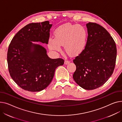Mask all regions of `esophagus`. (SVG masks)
<instances>
[{
    "label": "esophagus",
    "mask_w": 122,
    "mask_h": 122,
    "mask_svg": "<svg viewBox=\"0 0 122 122\" xmlns=\"http://www.w3.org/2000/svg\"><path fill=\"white\" fill-rule=\"evenodd\" d=\"M70 62L69 61L65 60V62H64V64H66V65H67V64H68Z\"/></svg>",
    "instance_id": "obj_1"
}]
</instances>
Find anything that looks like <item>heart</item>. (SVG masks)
<instances>
[{"label": "heart", "instance_id": "b5f03b06", "mask_svg": "<svg viewBox=\"0 0 122 122\" xmlns=\"http://www.w3.org/2000/svg\"><path fill=\"white\" fill-rule=\"evenodd\" d=\"M88 32L84 26L80 24L66 23L57 28L54 38H50L48 46L50 49L59 51L61 46L71 56H76L84 50L87 44Z\"/></svg>", "mask_w": 122, "mask_h": 122}]
</instances>
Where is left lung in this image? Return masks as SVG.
I'll use <instances>...</instances> for the list:
<instances>
[{
	"label": "left lung",
	"mask_w": 122,
	"mask_h": 122,
	"mask_svg": "<svg viewBox=\"0 0 122 122\" xmlns=\"http://www.w3.org/2000/svg\"><path fill=\"white\" fill-rule=\"evenodd\" d=\"M86 26V46L73 60L76 66L73 78L82 88L93 90L104 84L113 74L117 48L114 40L104 27L94 22L87 23Z\"/></svg>",
	"instance_id": "1"
}]
</instances>
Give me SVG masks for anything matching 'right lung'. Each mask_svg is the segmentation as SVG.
Returning a JSON list of instances; mask_svg holds the SVG:
<instances>
[{"instance_id":"obj_1","label":"right lung","mask_w":122,"mask_h":122,"mask_svg":"<svg viewBox=\"0 0 122 122\" xmlns=\"http://www.w3.org/2000/svg\"><path fill=\"white\" fill-rule=\"evenodd\" d=\"M51 26L48 21L29 23L15 35L9 45L7 63L10 75L24 90H44L51 82L56 68L64 64L63 59L49 58L44 47L32 42L47 44Z\"/></svg>"}]
</instances>
